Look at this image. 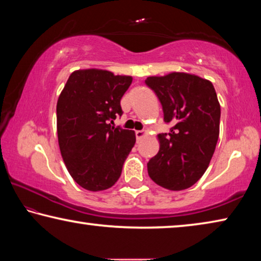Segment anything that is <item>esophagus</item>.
<instances>
[{
	"instance_id": "1",
	"label": "esophagus",
	"mask_w": 261,
	"mask_h": 261,
	"mask_svg": "<svg viewBox=\"0 0 261 261\" xmlns=\"http://www.w3.org/2000/svg\"><path fill=\"white\" fill-rule=\"evenodd\" d=\"M146 135H147V131H145V130L136 131V137H137V140H140L142 138H144Z\"/></svg>"
}]
</instances>
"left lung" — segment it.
Wrapping results in <instances>:
<instances>
[{
	"mask_svg": "<svg viewBox=\"0 0 261 261\" xmlns=\"http://www.w3.org/2000/svg\"><path fill=\"white\" fill-rule=\"evenodd\" d=\"M145 84L163 106L164 121L173 124L168 135H158L160 148L148 161V175L166 189H187L204 174L216 148L221 118L216 92L209 80L184 72L148 76Z\"/></svg>",
	"mask_w": 261,
	"mask_h": 261,
	"instance_id": "8db88e82",
	"label": "left lung"
}]
</instances>
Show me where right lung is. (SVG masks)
Returning a JSON list of instances; mask_svg holds the SVG:
<instances>
[{
  "label": "right lung",
  "instance_id": "1",
  "mask_svg": "<svg viewBox=\"0 0 261 261\" xmlns=\"http://www.w3.org/2000/svg\"><path fill=\"white\" fill-rule=\"evenodd\" d=\"M132 76L106 69H77L57 102V134L61 155L73 180L90 192L117 182L136 143L132 130L111 126L123 114L121 98Z\"/></svg>",
  "mask_w": 261,
  "mask_h": 261
}]
</instances>
